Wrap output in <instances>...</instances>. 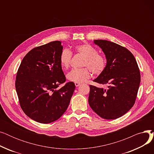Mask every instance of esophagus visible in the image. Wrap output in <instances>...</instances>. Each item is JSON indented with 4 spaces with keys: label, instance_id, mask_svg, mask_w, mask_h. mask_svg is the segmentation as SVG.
<instances>
[{
    "label": "esophagus",
    "instance_id": "1",
    "mask_svg": "<svg viewBox=\"0 0 154 154\" xmlns=\"http://www.w3.org/2000/svg\"><path fill=\"white\" fill-rule=\"evenodd\" d=\"M80 85V83H79V82H75V85L76 87H78V86H79Z\"/></svg>",
    "mask_w": 154,
    "mask_h": 154
}]
</instances>
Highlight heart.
<instances>
[{"instance_id": "b5f03b06", "label": "heart", "mask_w": 154, "mask_h": 154, "mask_svg": "<svg viewBox=\"0 0 154 154\" xmlns=\"http://www.w3.org/2000/svg\"><path fill=\"white\" fill-rule=\"evenodd\" d=\"M74 52L84 57L82 69H74L67 75L70 82H84L91 77V71L94 74L99 75L106 67V60L104 57L97 53L94 47L89 44H81L74 47ZM72 54L68 48H64L60 53L59 60L62 69H67L70 64Z\"/></svg>"}]
</instances>
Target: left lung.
Segmentation results:
<instances>
[{
	"instance_id": "1",
	"label": "left lung",
	"mask_w": 154,
	"mask_h": 154,
	"mask_svg": "<svg viewBox=\"0 0 154 154\" xmlns=\"http://www.w3.org/2000/svg\"><path fill=\"white\" fill-rule=\"evenodd\" d=\"M106 55V69L94 82L106 88L90 85L88 103L104 119L124 116L134 105L140 83V74L133 54L127 48L106 40H94Z\"/></svg>"
}]
</instances>
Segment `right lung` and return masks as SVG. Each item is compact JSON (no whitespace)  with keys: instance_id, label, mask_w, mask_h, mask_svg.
Segmentation results:
<instances>
[{"instance_id":"add662e5","label":"right lung","mask_w":154,"mask_h":154,"mask_svg":"<svg viewBox=\"0 0 154 154\" xmlns=\"http://www.w3.org/2000/svg\"><path fill=\"white\" fill-rule=\"evenodd\" d=\"M62 49L58 40L32 48L17 70L15 89L20 106L29 117L39 123L59 119L75 90L72 82L57 89L66 80L59 60Z\"/></svg>"}]
</instances>
